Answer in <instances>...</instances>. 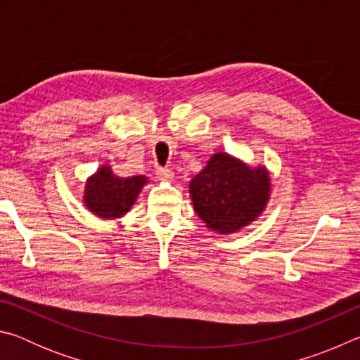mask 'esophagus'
<instances>
[{
    "label": "esophagus",
    "instance_id": "obj_1",
    "mask_svg": "<svg viewBox=\"0 0 360 360\" xmlns=\"http://www.w3.org/2000/svg\"><path fill=\"white\" fill-rule=\"evenodd\" d=\"M155 174H157V179H158V181L172 182V181L174 179L173 172H172V169H168V168H157Z\"/></svg>",
    "mask_w": 360,
    "mask_h": 360
}]
</instances>
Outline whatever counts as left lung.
<instances>
[{"mask_svg": "<svg viewBox=\"0 0 360 360\" xmlns=\"http://www.w3.org/2000/svg\"><path fill=\"white\" fill-rule=\"evenodd\" d=\"M271 192L265 167H249L240 158L217 152L188 184L193 210L211 231L235 233L265 211Z\"/></svg>", "mask_w": 360, "mask_h": 360, "instance_id": "8db88e82", "label": "left lung"}]
</instances>
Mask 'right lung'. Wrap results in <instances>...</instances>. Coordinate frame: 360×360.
<instances>
[{
	"mask_svg": "<svg viewBox=\"0 0 360 360\" xmlns=\"http://www.w3.org/2000/svg\"><path fill=\"white\" fill-rule=\"evenodd\" d=\"M148 182L143 174L120 178L114 174L111 165H101L85 181L82 203L94 216L112 221L131 210Z\"/></svg>",
	"mask_w": 360,
	"mask_h": 360,
	"instance_id": "obj_1",
	"label": "right lung"
}]
</instances>
